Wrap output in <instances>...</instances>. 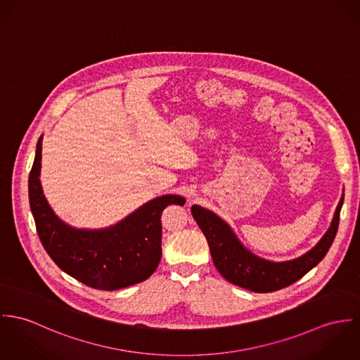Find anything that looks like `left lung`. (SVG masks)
Masks as SVG:
<instances>
[{
  "mask_svg": "<svg viewBox=\"0 0 360 360\" xmlns=\"http://www.w3.org/2000/svg\"><path fill=\"white\" fill-rule=\"evenodd\" d=\"M342 202L344 196L319 243L304 255L283 262L268 261L252 254L240 243L232 228L212 211L192 205V215L208 241L215 268L225 279L254 292H271L301 279L324 258L338 231Z\"/></svg>",
  "mask_w": 360,
  "mask_h": 360,
  "instance_id": "left-lung-1",
  "label": "left lung"
}]
</instances>
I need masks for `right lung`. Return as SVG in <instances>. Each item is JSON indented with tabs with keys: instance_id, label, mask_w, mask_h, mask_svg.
Masks as SVG:
<instances>
[{
	"instance_id": "right-lung-1",
	"label": "right lung",
	"mask_w": 360,
	"mask_h": 360,
	"mask_svg": "<svg viewBox=\"0 0 360 360\" xmlns=\"http://www.w3.org/2000/svg\"><path fill=\"white\" fill-rule=\"evenodd\" d=\"M40 136L29 175V201L41 243L68 275L98 290H119L148 279L161 259V212L185 199L165 195L145 202L113 226L76 229L59 219L42 193Z\"/></svg>"
}]
</instances>
